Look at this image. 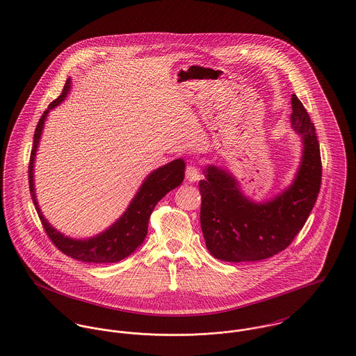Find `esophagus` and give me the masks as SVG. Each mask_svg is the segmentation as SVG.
Instances as JSON below:
<instances>
[{
  "label": "esophagus",
  "instance_id": "obj_1",
  "mask_svg": "<svg viewBox=\"0 0 356 356\" xmlns=\"http://www.w3.org/2000/svg\"><path fill=\"white\" fill-rule=\"evenodd\" d=\"M200 177H202V175H200V170H199L197 166H195V165L187 166V169H186V179L188 181H197Z\"/></svg>",
  "mask_w": 356,
  "mask_h": 356
}]
</instances>
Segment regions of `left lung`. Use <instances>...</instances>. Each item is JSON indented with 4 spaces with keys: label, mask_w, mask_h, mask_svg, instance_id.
I'll return each instance as SVG.
<instances>
[{
    "label": "left lung",
    "mask_w": 356,
    "mask_h": 356,
    "mask_svg": "<svg viewBox=\"0 0 356 356\" xmlns=\"http://www.w3.org/2000/svg\"><path fill=\"white\" fill-rule=\"evenodd\" d=\"M291 104L292 128L302 138L303 152L292 184L281 194L254 202L228 170L216 165L203 169L200 228L217 259L254 262L276 255L299 234L316 204L322 176L316 127L295 94Z\"/></svg>",
    "instance_id": "1"
}]
</instances>
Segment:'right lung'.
Returning <instances> with one entry per match:
<instances>
[{
	"label": "right lung",
	"mask_w": 356,
	"mask_h": 356,
	"mask_svg": "<svg viewBox=\"0 0 356 356\" xmlns=\"http://www.w3.org/2000/svg\"><path fill=\"white\" fill-rule=\"evenodd\" d=\"M70 90L71 79L67 80L60 97L49 105L47 111L43 112L42 118L38 121L34 134V145L29 166L30 193L34 206L38 211L40 222L44 228V232L61 252L81 262L115 264L131 255L143 243L145 237L147 235L150 214L153 213L156 204L162 197L183 183L186 163L184 159H177L153 170L145 179L136 195L131 200L122 216L104 232L88 238H72L63 235L49 224V221L43 217L40 211L34 187V163L46 118L51 109L58 106L65 99Z\"/></svg>",
	"instance_id": "add662e5"
}]
</instances>
